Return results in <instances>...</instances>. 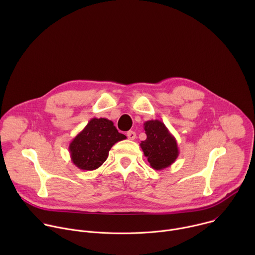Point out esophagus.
Wrapping results in <instances>:
<instances>
[{
	"instance_id": "34e87169",
	"label": "esophagus",
	"mask_w": 255,
	"mask_h": 255,
	"mask_svg": "<svg viewBox=\"0 0 255 255\" xmlns=\"http://www.w3.org/2000/svg\"><path fill=\"white\" fill-rule=\"evenodd\" d=\"M127 137L130 140H134L136 138V133L134 131H128L127 132Z\"/></svg>"
}]
</instances>
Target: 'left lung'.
Segmentation results:
<instances>
[{"label":"left lung","instance_id":"left-lung-1","mask_svg":"<svg viewBox=\"0 0 255 255\" xmlns=\"http://www.w3.org/2000/svg\"><path fill=\"white\" fill-rule=\"evenodd\" d=\"M144 130L147 138L141 141L140 147L150 166L156 170L170 166L179 154L174 136L159 120L146 121Z\"/></svg>","mask_w":255,"mask_h":255}]
</instances>
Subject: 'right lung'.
I'll return each mask as SVG.
<instances>
[{
	"label": "right lung",
	"instance_id": "add662e5",
	"mask_svg": "<svg viewBox=\"0 0 255 255\" xmlns=\"http://www.w3.org/2000/svg\"><path fill=\"white\" fill-rule=\"evenodd\" d=\"M124 139L111 120L93 118L69 143L71 161L80 169L95 170L106 161L113 145Z\"/></svg>",
	"mask_w": 255,
	"mask_h": 255
}]
</instances>
